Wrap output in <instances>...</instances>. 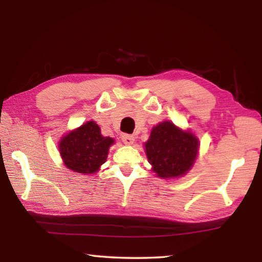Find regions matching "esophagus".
<instances>
[{"label": "esophagus", "mask_w": 262, "mask_h": 262, "mask_svg": "<svg viewBox=\"0 0 262 262\" xmlns=\"http://www.w3.org/2000/svg\"><path fill=\"white\" fill-rule=\"evenodd\" d=\"M122 138V142H124L126 145H133L135 142V137L133 135H128V134H124L121 136Z\"/></svg>", "instance_id": "esophagus-1"}]
</instances>
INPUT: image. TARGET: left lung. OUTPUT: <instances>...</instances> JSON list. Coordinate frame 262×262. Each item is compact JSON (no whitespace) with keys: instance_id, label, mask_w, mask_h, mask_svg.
<instances>
[{"instance_id":"obj_1","label":"left lung","mask_w":262,"mask_h":262,"mask_svg":"<svg viewBox=\"0 0 262 262\" xmlns=\"http://www.w3.org/2000/svg\"><path fill=\"white\" fill-rule=\"evenodd\" d=\"M144 148L157 177L173 179L187 174L192 168L198 157L199 140L192 132L164 120L152 128Z\"/></svg>"}]
</instances>
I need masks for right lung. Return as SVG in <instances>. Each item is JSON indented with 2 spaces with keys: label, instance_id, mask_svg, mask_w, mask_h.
<instances>
[{
  "label": "right lung",
  "instance_id": "1",
  "mask_svg": "<svg viewBox=\"0 0 262 262\" xmlns=\"http://www.w3.org/2000/svg\"><path fill=\"white\" fill-rule=\"evenodd\" d=\"M111 137L101 134L96 121H86L69 132L58 142V151L66 168L82 174H94L108 158Z\"/></svg>",
  "mask_w": 262,
  "mask_h": 262
}]
</instances>
